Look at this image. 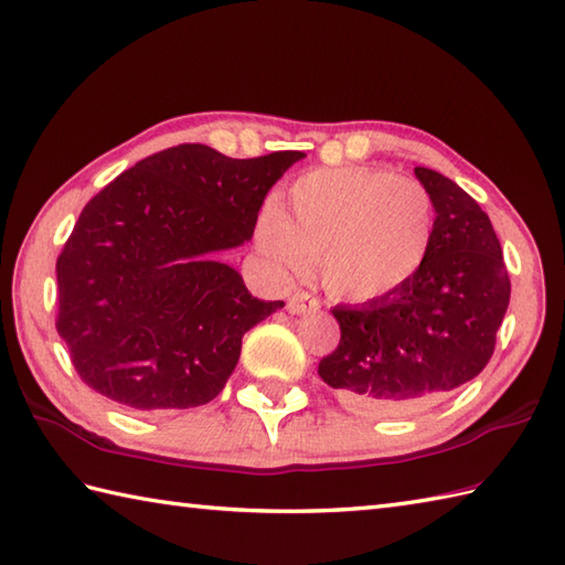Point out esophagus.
<instances>
[{
    "instance_id": "34e87169",
    "label": "esophagus",
    "mask_w": 565,
    "mask_h": 565,
    "mask_svg": "<svg viewBox=\"0 0 565 565\" xmlns=\"http://www.w3.org/2000/svg\"><path fill=\"white\" fill-rule=\"evenodd\" d=\"M286 308H289V313L294 316H301L306 313V310H318L320 308V301L316 296H310L308 291H298L289 298V303H286Z\"/></svg>"
}]
</instances>
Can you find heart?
I'll return each mask as SVG.
<instances>
[{
  "label": "heart",
  "mask_w": 565,
  "mask_h": 565,
  "mask_svg": "<svg viewBox=\"0 0 565 565\" xmlns=\"http://www.w3.org/2000/svg\"><path fill=\"white\" fill-rule=\"evenodd\" d=\"M435 203L411 177L369 167L306 172L269 201L257 218L255 243L276 274H298L318 255L328 291L371 301L403 289L427 262Z\"/></svg>",
  "instance_id": "obj_1"
}]
</instances>
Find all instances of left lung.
<instances>
[{
    "instance_id": "8db88e82",
    "label": "left lung",
    "mask_w": 565,
    "mask_h": 565,
    "mask_svg": "<svg viewBox=\"0 0 565 565\" xmlns=\"http://www.w3.org/2000/svg\"><path fill=\"white\" fill-rule=\"evenodd\" d=\"M415 177L435 203L423 269L388 296L332 308L342 338L318 374L354 413L415 411L476 379L510 306L508 267L483 209L449 177L427 167Z\"/></svg>"
}]
</instances>
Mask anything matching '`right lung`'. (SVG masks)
<instances>
[{
    "label": "right lung",
    "mask_w": 565,
    "mask_h": 565,
    "mask_svg": "<svg viewBox=\"0 0 565 565\" xmlns=\"http://www.w3.org/2000/svg\"><path fill=\"white\" fill-rule=\"evenodd\" d=\"M303 152L233 160L167 148L94 196L60 252L57 334L89 388L134 411L206 405L243 334L284 301H259L215 252L252 237L269 189Z\"/></svg>",
    "instance_id": "right-lung-1"
}]
</instances>
